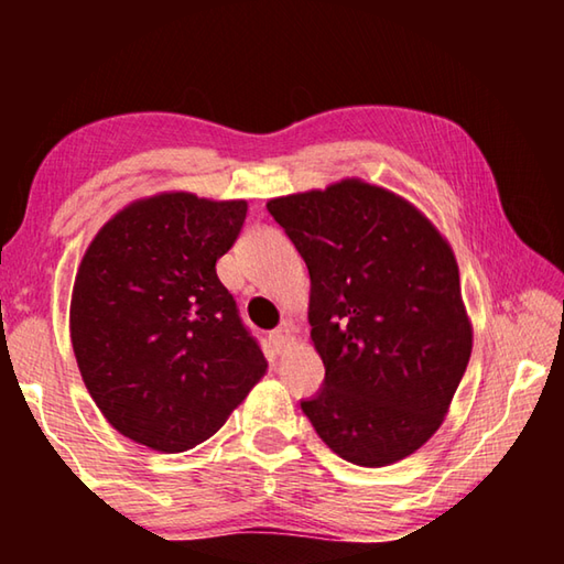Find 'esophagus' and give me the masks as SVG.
<instances>
[{
    "label": "esophagus",
    "mask_w": 564,
    "mask_h": 564,
    "mask_svg": "<svg viewBox=\"0 0 564 564\" xmlns=\"http://www.w3.org/2000/svg\"><path fill=\"white\" fill-rule=\"evenodd\" d=\"M269 338H271V343H273L275 352H283L285 348L291 346V340H293V336H291V328H289V326H281V328H275Z\"/></svg>",
    "instance_id": "1"
}]
</instances>
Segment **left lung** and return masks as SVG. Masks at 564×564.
<instances>
[{
  "instance_id": "1",
  "label": "left lung",
  "mask_w": 564,
  "mask_h": 564,
  "mask_svg": "<svg viewBox=\"0 0 564 564\" xmlns=\"http://www.w3.org/2000/svg\"><path fill=\"white\" fill-rule=\"evenodd\" d=\"M265 208L311 273L326 378L303 413L343 460H403L441 427L473 350L451 246L403 198L356 178Z\"/></svg>"
}]
</instances>
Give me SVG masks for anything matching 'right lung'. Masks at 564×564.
<instances>
[{
  "mask_svg": "<svg viewBox=\"0 0 564 564\" xmlns=\"http://www.w3.org/2000/svg\"><path fill=\"white\" fill-rule=\"evenodd\" d=\"M246 202L161 194L131 204L84 253L72 346L84 386L121 435L184 453L226 423L265 373L259 340L218 281Z\"/></svg>",
  "mask_w": 564,
  "mask_h": 564,
  "instance_id": "obj_1",
  "label": "right lung"
}]
</instances>
